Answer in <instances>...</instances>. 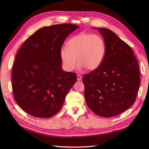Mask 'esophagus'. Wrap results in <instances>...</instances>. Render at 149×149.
Listing matches in <instances>:
<instances>
[{
  "mask_svg": "<svg viewBox=\"0 0 149 149\" xmlns=\"http://www.w3.org/2000/svg\"><path fill=\"white\" fill-rule=\"evenodd\" d=\"M81 78H82L81 76L79 75V74H78V75H77V80H78V81H81Z\"/></svg>",
  "mask_w": 149,
  "mask_h": 149,
  "instance_id": "1",
  "label": "esophagus"
}]
</instances>
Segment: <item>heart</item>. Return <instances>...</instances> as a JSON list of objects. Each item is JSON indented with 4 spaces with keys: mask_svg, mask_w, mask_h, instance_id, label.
Masks as SVG:
<instances>
[{
    "mask_svg": "<svg viewBox=\"0 0 149 149\" xmlns=\"http://www.w3.org/2000/svg\"><path fill=\"white\" fill-rule=\"evenodd\" d=\"M67 48L61 49L60 55L65 68L68 71L74 69L76 58L79 67L89 71L97 69L104 59L106 43L100 35L79 33L69 40Z\"/></svg>",
    "mask_w": 149,
    "mask_h": 149,
    "instance_id": "1",
    "label": "heart"
}]
</instances>
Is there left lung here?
<instances>
[{"instance_id":"8db88e82","label":"left lung","mask_w":149,"mask_h":149,"mask_svg":"<svg viewBox=\"0 0 149 149\" xmlns=\"http://www.w3.org/2000/svg\"><path fill=\"white\" fill-rule=\"evenodd\" d=\"M106 54L97 69L84 74L85 101L94 113L109 118L134 103L140 86V71L132 49L109 29H98Z\"/></svg>"}]
</instances>
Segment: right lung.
<instances>
[{
  "label": "right lung",
  "mask_w": 149,
  "mask_h": 149,
  "mask_svg": "<svg viewBox=\"0 0 149 149\" xmlns=\"http://www.w3.org/2000/svg\"><path fill=\"white\" fill-rule=\"evenodd\" d=\"M78 28L61 24L40 29L25 40L12 71L13 96L26 113L48 118L59 112L77 75L62 70L60 52L68 35Z\"/></svg>",
  "instance_id": "add662e5"
}]
</instances>
